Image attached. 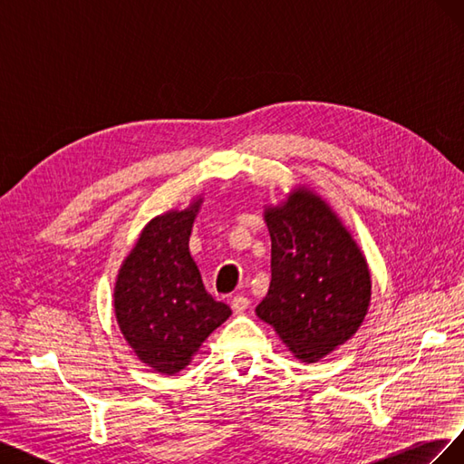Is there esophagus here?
Listing matches in <instances>:
<instances>
[{"instance_id": "1", "label": "esophagus", "mask_w": 464, "mask_h": 464, "mask_svg": "<svg viewBox=\"0 0 464 464\" xmlns=\"http://www.w3.org/2000/svg\"><path fill=\"white\" fill-rule=\"evenodd\" d=\"M230 305H232V312L234 314H244L247 307H249V300L246 296H234Z\"/></svg>"}]
</instances>
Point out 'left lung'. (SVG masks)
<instances>
[{"label":"left lung","mask_w":464,"mask_h":464,"mask_svg":"<svg viewBox=\"0 0 464 464\" xmlns=\"http://www.w3.org/2000/svg\"><path fill=\"white\" fill-rule=\"evenodd\" d=\"M271 286L256 307L292 354L317 362L362 325L372 300L366 257L333 208L314 191L294 189L266 207Z\"/></svg>","instance_id":"obj_1"}]
</instances>
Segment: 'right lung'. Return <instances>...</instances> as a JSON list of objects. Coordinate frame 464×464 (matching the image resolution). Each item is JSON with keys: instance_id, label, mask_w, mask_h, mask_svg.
Returning <instances> with one entry per match:
<instances>
[{"instance_id": "add662e5", "label": "right lung", "mask_w": 464, "mask_h": 464, "mask_svg": "<svg viewBox=\"0 0 464 464\" xmlns=\"http://www.w3.org/2000/svg\"><path fill=\"white\" fill-rule=\"evenodd\" d=\"M154 217L120 266L114 310L123 339L154 372L184 370L207 336L232 314L205 290L189 254V236L201 207Z\"/></svg>"}]
</instances>
